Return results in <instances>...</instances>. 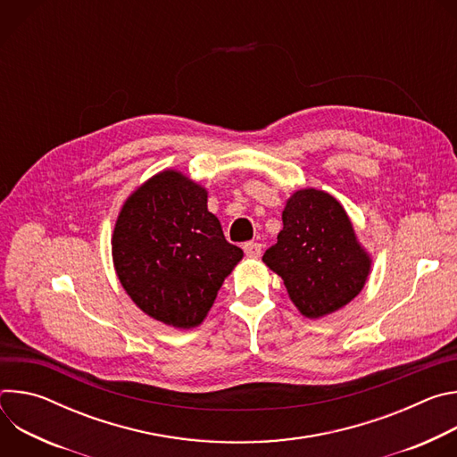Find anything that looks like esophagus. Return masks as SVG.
<instances>
[{
  "instance_id": "esophagus-1",
  "label": "esophagus",
  "mask_w": 457,
  "mask_h": 457,
  "mask_svg": "<svg viewBox=\"0 0 457 457\" xmlns=\"http://www.w3.org/2000/svg\"><path fill=\"white\" fill-rule=\"evenodd\" d=\"M244 253H245L249 258H258L260 253H262V244H258V242H245V244H244Z\"/></svg>"
}]
</instances>
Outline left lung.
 Wrapping results in <instances>:
<instances>
[{
  "mask_svg": "<svg viewBox=\"0 0 457 457\" xmlns=\"http://www.w3.org/2000/svg\"><path fill=\"white\" fill-rule=\"evenodd\" d=\"M284 228L262 260L277 275L307 318L331 314L363 287L370 258L356 240L342 204L320 189L291 195Z\"/></svg>",
  "mask_w": 457,
  "mask_h": 457,
  "instance_id": "left-lung-1",
  "label": "left lung"
}]
</instances>
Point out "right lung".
<instances>
[{
	"mask_svg": "<svg viewBox=\"0 0 457 457\" xmlns=\"http://www.w3.org/2000/svg\"><path fill=\"white\" fill-rule=\"evenodd\" d=\"M112 253L129 298L177 329L197 328L244 256L208 212V191L173 170L129 195L115 222Z\"/></svg>",
	"mask_w": 457,
	"mask_h": 457,
	"instance_id": "obj_1",
	"label": "right lung"
}]
</instances>
